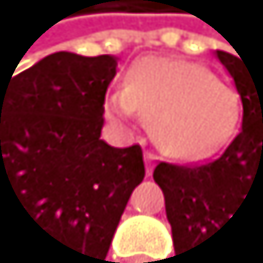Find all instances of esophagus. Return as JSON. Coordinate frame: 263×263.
I'll return each mask as SVG.
<instances>
[{
	"label": "esophagus",
	"mask_w": 263,
	"mask_h": 263,
	"mask_svg": "<svg viewBox=\"0 0 263 263\" xmlns=\"http://www.w3.org/2000/svg\"><path fill=\"white\" fill-rule=\"evenodd\" d=\"M145 162H147V174L152 176L154 164H156V154H154V152H145Z\"/></svg>",
	"instance_id": "obj_1"
}]
</instances>
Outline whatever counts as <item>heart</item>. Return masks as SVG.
<instances>
[{
    "instance_id": "obj_1",
    "label": "heart",
    "mask_w": 263,
    "mask_h": 263,
    "mask_svg": "<svg viewBox=\"0 0 263 263\" xmlns=\"http://www.w3.org/2000/svg\"><path fill=\"white\" fill-rule=\"evenodd\" d=\"M105 111L118 123L138 114L160 149L182 160H202L235 138L242 99L200 63L145 57L129 67L125 89L109 94Z\"/></svg>"
}]
</instances>
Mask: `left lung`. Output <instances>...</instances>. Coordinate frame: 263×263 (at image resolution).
<instances>
[{"mask_svg":"<svg viewBox=\"0 0 263 263\" xmlns=\"http://www.w3.org/2000/svg\"><path fill=\"white\" fill-rule=\"evenodd\" d=\"M242 99V129L217 158L202 164L158 162L156 184L164 193L180 263L198 259V246L215 237L242 211L263 209V63L217 50Z\"/></svg>","mask_w":263,"mask_h":263,"instance_id":"8db88e82","label":"left lung"}]
</instances>
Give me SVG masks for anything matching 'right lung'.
I'll list each match as a JSON object with an SVG mask.
<instances>
[{"instance_id": "right-lung-1", "label": "right lung", "mask_w": 263, "mask_h": 263, "mask_svg": "<svg viewBox=\"0 0 263 263\" xmlns=\"http://www.w3.org/2000/svg\"><path fill=\"white\" fill-rule=\"evenodd\" d=\"M114 77V57L72 52L0 77V211L30 235L41 263L105 261L145 178L140 145L101 140Z\"/></svg>"}]
</instances>
